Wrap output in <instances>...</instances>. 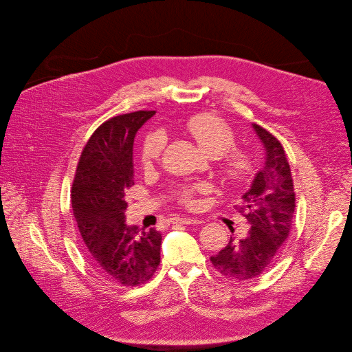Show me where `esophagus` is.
<instances>
[{"mask_svg": "<svg viewBox=\"0 0 352 352\" xmlns=\"http://www.w3.org/2000/svg\"><path fill=\"white\" fill-rule=\"evenodd\" d=\"M175 223H180V225H201L204 223L199 219H194V218H177L175 221Z\"/></svg>", "mask_w": 352, "mask_h": 352, "instance_id": "obj_1", "label": "esophagus"}]
</instances>
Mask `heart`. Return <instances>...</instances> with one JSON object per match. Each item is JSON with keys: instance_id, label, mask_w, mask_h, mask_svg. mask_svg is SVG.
<instances>
[{"instance_id": "obj_1", "label": "heart", "mask_w": 352, "mask_h": 352, "mask_svg": "<svg viewBox=\"0 0 352 352\" xmlns=\"http://www.w3.org/2000/svg\"><path fill=\"white\" fill-rule=\"evenodd\" d=\"M187 129L198 148L209 158H219L234 144L233 130L214 115L201 113L192 116L187 123ZM164 146L165 137L161 131L147 134L142 148H140L142 162L144 165H151L155 162L160 158ZM222 168L229 180L241 183L252 176L254 161L247 153L232 151L222 157ZM184 198L190 199V195L186 194Z\"/></svg>"}]
</instances>
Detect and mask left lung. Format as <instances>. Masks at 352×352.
I'll list each match as a JSON object with an SVG mask.
<instances>
[{
  "label": "left lung",
  "instance_id": "obj_1",
  "mask_svg": "<svg viewBox=\"0 0 352 352\" xmlns=\"http://www.w3.org/2000/svg\"><path fill=\"white\" fill-rule=\"evenodd\" d=\"M252 129L263 146L265 161L237 206L251 228L247 237L230 236L226 247L210 256L222 276L239 282L258 277L270 266L289 237L296 208L293 177L282 144L261 126L254 123Z\"/></svg>",
  "mask_w": 352,
  "mask_h": 352
}]
</instances>
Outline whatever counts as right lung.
Returning a JSON list of instances; mask_svg holds the SVG:
<instances>
[{"label":"right lung","mask_w":352,"mask_h":352,"mask_svg":"<svg viewBox=\"0 0 352 352\" xmlns=\"http://www.w3.org/2000/svg\"><path fill=\"white\" fill-rule=\"evenodd\" d=\"M154 115L138 111L102 123L83 148L72 187L85 255L101 277L122 286L146 283L161 262V233L124 221V191L134 186V137Z\"/></svg>","instance_id":"right-lung-1"}]
</instances>
